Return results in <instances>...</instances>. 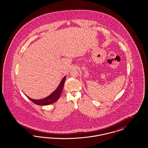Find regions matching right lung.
<instances>
[{
  "mask_svg": "<svg viewBox=\"0 0 148 148\" xmlns=\"http://www.w3.org/2000/svg\"><path fill=\"white\" fill-rule=\"evenodd\" d=\"M66 76H64L62 80L60 83V85H58V88L55 90L54 92H53L51 94L45 98L39 99V100H36V99L30 98L29 97H27V95L26 96L27 98L29 99L32 101V102H33L34 103H35L36 105L44 106V105H48L54 103L58 100L61 94L63 88V86H64L65 80H66Z\"/></svg>",
  "mask_w": 148,
  "mask_h": 148,
  "instance_id": "add662e5",
  "label": "right lung"
}]
</instances>
